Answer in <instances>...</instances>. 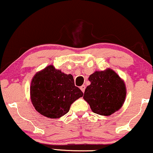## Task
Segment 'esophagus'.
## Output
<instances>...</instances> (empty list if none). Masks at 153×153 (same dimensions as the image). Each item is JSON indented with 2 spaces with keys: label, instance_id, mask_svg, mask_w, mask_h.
Segmentation results:
<instances>
[{
  "label": "esophagus",
  "instance_id": "34e87169",
  "mask_svg": "<svg viewBox=\"0 0 153 153\" xmlns=\"http://www.w3.org/2000/svg\"><path fill=\"white\" fill-rule=\"evenodd\" d=\"M80 89L82 91V92L84 93L85 91V89H86V86H85V85H82V86L80 87Z\"/></svg>",
  "mask_w": 153,
  "mask_h": 153
}]
</instances>
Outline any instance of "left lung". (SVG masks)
<instances>
[{
	"label": "left lung",
	"mask_w": 153,
	"mask_h": 153,
	"mask_svg": "<svg viewBox=\"0 0 153 153\" xmlns=\"http://www.w3.org/2000/svg\"><path fill=\"white\" fill-rule=\"evenodd\" d=\"M91 84L85 90L84 99L93 112L109 116L120 110L126 98L125 84L118 74L110 69L90 75Z\"/></svg>",
	"instance_id": "8db88e82"
}]
</instances>
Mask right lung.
<instances>
[{
  "instance_id": "right-lung-1",
  "label": "right lung",
  "mask_w": 153,
  "mask_h": 153,
  "mask_svg": "<svg viewBox=\"0 0 153 153\" xmlns=\"http://www.w3.org/2000/svg\"><path fill=\"white\" fill-rule=\"evenodd\" d=\"M30 95L37 112L46 117L57 119L67 114L71 105L84 94L75 86L72 74L49 65L33 76Z\"/></svg>"
}]
</instances>
